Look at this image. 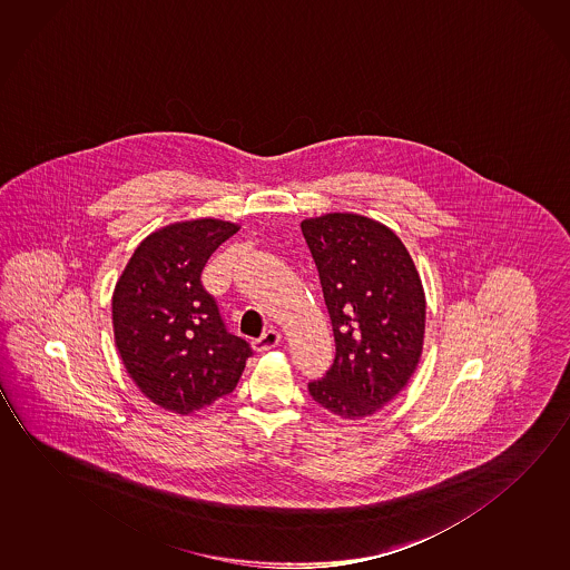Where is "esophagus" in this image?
Instances as JSON below:
<instances>
[{"label": "esophagus", "mask_w": 570, "mask_h": 570, "mask_svg": "<svg viewBox=\"0 0 570 570\" xmlns=\"http://www.w3.org/2000/svg\"><path fill=\"white\" fill-rule=\"evenodd\" d=\"M282 335L281 332H276V330H266V332L258 337V340H254L253 347L254 351H258V353H263V351L274 350L278 343H281Z\"/></svg>", "instance_id": "obj_1"}]
</instances>
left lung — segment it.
<instances>
[{
	"mask_svg": "<svg viewBox=\"0 0 570 570\" xmlns=\"http://www.w3.org/2000/svg\"><path fill=\"white\" fill-rule=\"evenodd\" d=\"M335 337V360L312 399L342 419L375 414L403 391L424 343L426 298L403 240L357 213L302 220Z\"/></svg>",
	"mask_w": 570,
	"mask_h": 570,
	"instance_id": "1",
	"label": "left lung"
}]
</instances>
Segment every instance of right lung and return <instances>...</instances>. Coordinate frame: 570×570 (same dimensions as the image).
I'll list each match as a JSON object with an SVG mask.
<instances>
[{"mask_svg": "<svg viewBox=\"0 0 570 570\" xmlns=\"http://www.w3.org/2000/svg\"><path fill=\"white\" fill-rule=\"evenodd\" d=\"M238 225L181 220L131 254L112 294L115 342L131 381L166 411L191 414L233 393L253 355L227 332L202 272Z\"/></svg>", "mask_w": 570, "mask_h": 570, "instance_id": "1", "label": "right lung"}]
</instances>
